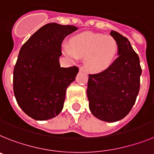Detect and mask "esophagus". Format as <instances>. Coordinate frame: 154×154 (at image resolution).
Returning <instances> with one entry per match:
<instances>
[{
    "mask_svg": "<svg viewBox=\"0 0 154 154\" xmlns=\"http://www.w3.org/2000/svg\"><path fill=\"white\" fill-rule=\"evenodd\" d=\"M79 70H80V71H85V69H84V67H83V66H80V67H79Z\"/></svg>",
    "mask_w": 154,
    "mask_h": 154,
    "instance_id": "esophagus-1",
    "label": "esophagus"
}]
</instances>
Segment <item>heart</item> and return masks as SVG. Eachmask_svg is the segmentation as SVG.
<instances>
[{"label":"heart","mask_w":154,"mask_h":154,"mask_svg":"<svg viewBox=\"0 0 154 154\" xmlns=\"http://www.w3.org/2000/svg\"><path fill=\"white\" fill-rule=\"evenodd\" d=\"M118 46L112 36L92 32H83L70 39V47L64 44V55L71 59L84 57V65L91 72H100L107 68L117 55Z\"/></svg>","instance_id":"b5f03b06"}]
</instances>
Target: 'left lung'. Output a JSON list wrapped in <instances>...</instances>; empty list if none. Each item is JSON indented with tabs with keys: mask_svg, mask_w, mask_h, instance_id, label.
<instances>
[{
	"mask_svg": "<svg viewBox=\"0 0 154 154\" xmlns=\"http://www.w3.org/2000/svg\"><path fill=\"white\" fill-rule=\"evenodd\" d=\"M118 46V57L99 74H89L87 98L94 117L106 122L125 117L132 109L140 91L142 70L137 54L127 37L111 30Z\"/></svg>",
	"mask_w": 154,
	"mask_h": 154,
	"instance_id": "1",
	"label": "left lung"
}]
</instances>
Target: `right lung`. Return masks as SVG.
Masks as SVG:
<instances>
[{
	"mask_svg": "<svg viewBox=\"0 0 154 154\" xmlns=\"http://www.w3.org/2000/svg\"><path fill=\"white\" fill-rule=\"evenodd\" d=\"M77 29L49 23L20 48L14 69V93L22 110L34 120L53 118L63 109L66 90L75 80L78 67H60L61 44Z\"/></svg>",
	"mask_w": 154,
	"mask_h": 154,
	"instance_id": "1",
	"label": "right lung"
}]
</instances>
